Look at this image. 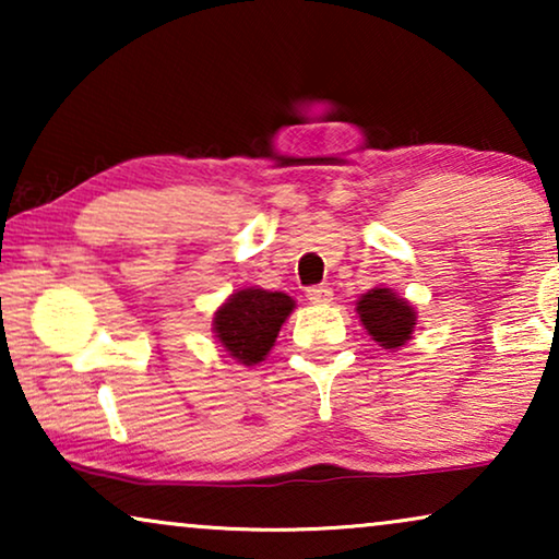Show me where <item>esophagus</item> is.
Segmentation results:
<instances>
[{
	"label": "esophagus",
	"mask_w": 559,
	"mask_h": 559,
	"mask_svg": "<svg viewBox=\"0 0 559 559\" xmlns=\"http://www.w3.org/2000/svg\"><path fill=\"white\" fill-rule=\"evenodd\" d=\"M308 300L312 302V305H328L333 300V289L328 287V285H318V287H308Z\"/></svg>",
	"instance_id": "obj_1"
}]
</instances>
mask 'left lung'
<instances>
[{
    "label": "left lung",
    "instance_id": "left-lung-1",
    "mask_svg": "<svg viewBox=\"0 0 559 559\" xmlns=\"http://www.w3.org/2000/svg\"><path fill=\"white\" fill-rule=\"evenodd\" d=\"M356 312L373 343L386 350H400L412 341L417 325V310L389 287H373L356 300Z\"/></svg>",
    "mask_w": 559,
    "mask_h": 559
}]
</instances>
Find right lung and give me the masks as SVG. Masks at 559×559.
<instances>
[{
  "instance_id": "obj_1",
  "label": "right lung",
  "mask_w": 559,
  "mask_h": 559,
  "mask_svg": "<svg viewBox=\"0 0 559 559\" xmlns=\"http://www.w3.org/2000/svg\"><path fill=\"white\" fill-rule=\"evenodd\" d=\"M295 300L285 293H270L262 287L236 289L213 312V335L236 364L254 366L264 361L280 328L285 325Z\"/></svg>"
}]
</instances>
